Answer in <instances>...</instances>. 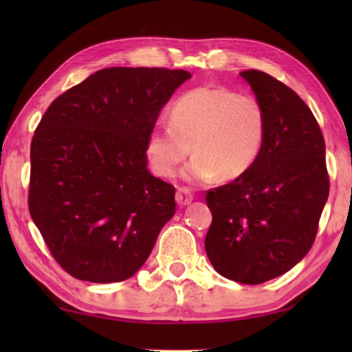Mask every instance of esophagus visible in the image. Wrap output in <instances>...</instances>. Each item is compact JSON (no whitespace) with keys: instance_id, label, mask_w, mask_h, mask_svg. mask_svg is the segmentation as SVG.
<instances>
[{"instance_id":"obj_1","label":"esophagus","mask_w":352,"mask_h":352,"mask_svg":"<svg viewBox=\"0 0 352 352\" xmlns=\"http://www.w3.org/2000/svg\"><path fill=\"white\" fill-rule=\"evenodd\" d=\"M192 200H194V195H192V192L189 189H186V187H181V189H177V192H176L177 205L186 206V205H189Z\"/></svg>"}]
</instances>
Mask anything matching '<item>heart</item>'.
Wrapping results in <instances>:
<instances>
[{
    "label": "heart",
    "instance_id": "obj_1",
    "mask_svg": "<svg viewBox=\"0 0 352 352\" xmlns=\"http://www.w3.org/2000/svg\"><path fill=\"white\" fill-rule=\"evenodd\" d=\"M267 118L259 99L224 86H199L181 94L170 109V124L153 128L146 152L157 176L173 177L182 160L195 153L184 176L230 181L258 160L266 139Z\"/></svg>",
    "mask_w": 352,
    "mask_h": 352
}]
</instances>
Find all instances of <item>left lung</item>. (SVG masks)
Masks as SVG:
<instances>
[{
    "label": "left lung",
    "mask_w": 352,
    "mask_h": 352,
    "mask_svg": "<svg viewBox=\"0 0 352 352\" xmlns=\"http://www.w3.org/2000/svg\"><path fill=\"white\" fill-rule=\"evenodd\" d=\"M240 76L266 110V139L243 176L206 194L213 221L205 250L221 276L258 285L309 252L330 181L324 136L305 100L264 72Z\"/></svg>",
    "instance_id": "1"
}]
</instances>
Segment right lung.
Returning a JSON list of instances; mask_svg holds the SVG:
<instances>
[{"instance_id": "right-lung-1", "label": "right lung", "mask_w": 352, "mask_h": 352, "mask_svg": "<svg viewBox=\"0 0 352 352\" xmlns=\"http://www.w3.org/2000/svg\"><path fill=\"white\" fill-rule=\"evenodd\" d=\"M189 78L186 70L110 67L43 115L30 147L28 210L72 277L126 280L175 214V187L148 173L146 142Z\"/></svg>"}]
</instances>
